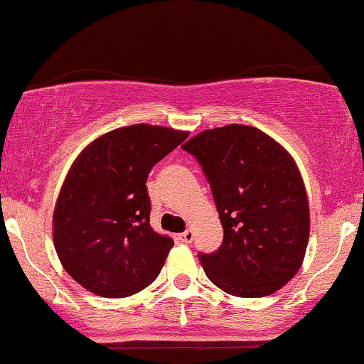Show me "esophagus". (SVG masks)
Returning <instances> with one entry per match:
<instances>
[{
    "instance_id": "obj_1",
    "label": "esophagus",
    "mask_w": 364,
    "mask_h": 364,
    "mask_svg": "<svg viewBox=\"0 0 364 364\" xmlns=\"http://www.w3.org/2000/svg\"><path fill=\"white\" fill-rule=\"evenodd\" d=\"M193 236H196V234H193V230H192V229H186L185 232L179 234L178 240L181 241V243H192V241H193Z\"/></svg>"
}]
</instances>
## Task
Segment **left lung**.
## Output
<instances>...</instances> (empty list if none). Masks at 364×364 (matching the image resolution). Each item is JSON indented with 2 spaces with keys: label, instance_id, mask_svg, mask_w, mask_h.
I'll list each match as a JSON object with an SVG mask.
<instances>
[{
  "label": "left lung",
  "instance_id": "obj_1",
  "mask_svg": "<svg viewBox=\"0 0 364 364\" xmlns=\"http://www.w3.org/2000/svg\"><path fill=\"white\" fill-rule=\"evenodd\" d=\"M181 148L203 167L223 227L218 250L199 253L205 277L232 296L277 292L299 271L310 234L296 161L245 124L200 132Z\"/></svg>",
  "mask_w": 364,
  "mask_h": 364
}]
</instances>
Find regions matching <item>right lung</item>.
I'll list each match as a JSON object with an SVG mask.
<instances>
[{
  "mask_svg": "<svg viewBox=\"0 0 364 364\" xmlns=\"http://www.w3.org/2000/svg\"><path fill=\"white\" fill-rule=\"evenodd\" d=\"M186 132L151 124L117 128L91 142L70 167L53 218L65 271L90 292L127 297L159 277L174 245L149 225L148 174Z\"/></svg>",
  "mask_w": 364,
  "mask_h": 364,
  "instance_id": "1",
  "label": "right lung"
}]
</instances>
